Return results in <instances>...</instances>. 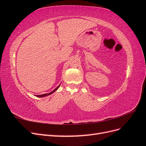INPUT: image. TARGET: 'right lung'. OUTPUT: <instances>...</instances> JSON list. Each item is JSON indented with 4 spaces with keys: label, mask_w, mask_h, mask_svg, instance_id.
I'll list each match as a JSON object with an SVG mask.
<instances>
[{
    "label": "right lung",
    "mask_w": 146,
    "mask_h": 146,
    "mask_svg": "<svg viewBox=\"0 0 146 146\" xmlns=\"http://www.w3.org/2000/svg\"><path fill=\"white\" fill-rule=\"evenodd\" d=\"M61 84V83H60ZM60 85L57 86L55 89H54V90H53L52 91H51V92H48V93H46V94H41V95H35L36 96V97H38V98H42V97H45V96H48V95H50L51 94H52L53 92H54L55 91H56L58 89V88L60 87Z\"/></svg>",
    "instance_id": "right-lung-1"
}]
</instances>
